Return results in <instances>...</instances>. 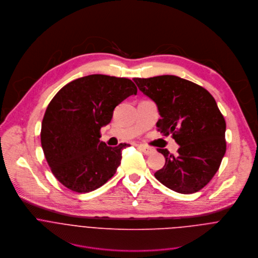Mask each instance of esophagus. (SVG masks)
I'll list each match as a JSON object with an SVG mask.
<instances>
[{
	"label": "esophagus",
	"instance_id": "34e87169",
	"mask_svg": "<svg viewBox=\"0 0 258 258\" xmlns=\"http://www.w3.org/2000/svg\"><path fill=\"white\" fill-rule=\"evenodd\" d=\"M138 146V148L141 150V151H143L145 154H151V153H153L154 151H155V149L153 148V147H150V146H147V145H144V144H139V145H137Z\"/></svg>",
	"mask_w": 258,
	"mask_h": 258
}]
</instances>
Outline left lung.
Segmentation results:
<instances>
[{"mask_svg": "<svg viewBox=\"0 0 258 258\" xmlns=\"http://www.w3.org/2000/svg\"><path fill=\"white\" fill-rule=\"evenodd\" d=\"M133 81L157 105V130L179 145L175 156L157 148L165 164L154 176L176 192L199 191L218 171L226 152V122L215 99L203 87L175 76Z\"/></svg>", "mask_w": 258, "mask_h": 258, "instance_id": "obj_1", "label": "left lung"}]
</instances>
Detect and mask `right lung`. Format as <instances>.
<instances>
[{"label":"right lung","instance_id":"right-lung-1","mask_svg":"<svg viewBox=\"0 0 258 258\" xmlns=\"http://www.w3.org/2000/svg\"><path fill=\"white\" fill-rule=\"evenodd\" d=\"M137 94L126 78L91 75L75 80L53 97L41 125V145L48 165L66 187L89 192L105 184L121 164L122 150L101 142V127L109 124L121 102Z\"/></svg>","mask_w":258,"mask_h":258}]
</instances>
